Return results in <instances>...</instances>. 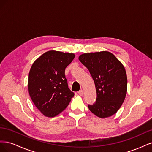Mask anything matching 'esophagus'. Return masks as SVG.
<instances>
[{
	"instance_id": "1",
	"label": "esophagus",
	"mask_w": 152,
	"mask_h": 152,
	"mask_svg": "<svg viewBox=\"0 0 152 152\" xmlns=\"http://www.w3.org/2000/svg\"><path fill=\"white\" fill-rule=\"evenodd\" d=\"M78 94H79L80 96H82L84 94V91L82 89L80 90L79 92H78Z\"/></svg>"
}]
</instances>
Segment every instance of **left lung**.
<instances>
[{"instance_id":"left-lung-1","label":"left lung","mask_w":152,"mask_h":152,"mask_svg":"<svg viewBox=\"0 0 152 152\" xmlns=\"http://www.w3.org/2000/svg\"><path fill=\"white\" fill-rule=\"evenodd\" d=\"M79 61L89 70L96 89L90 111L100 118L113 115L121 108L127 93V79L122 64L108 51L81 54Z\"/></svg>"}]
</instances>
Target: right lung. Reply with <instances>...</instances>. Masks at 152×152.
<instances>
[{"instance_id": "right-lung-1", "label": "right lung", "mask_w": 152, "mask_h": 152, "mask_svg": "<svg viewBox=\"0 0 152 152\" xmlns=\"http://www.w3.org/2000/svg\"><path fill=\"white\" fill-rule=\"evenodd\" d=\"M75 55L49 50L32 65L28 92L32 102L45 116L54 117L65 110L74 93L68 88L65 71Z\"/></svg>"}]
</instances>
